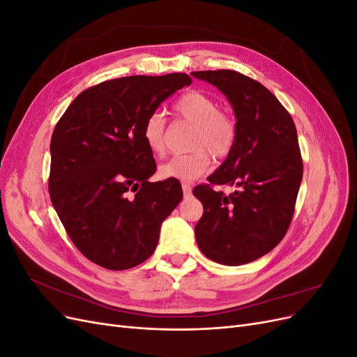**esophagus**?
Returning <instances> with one entry per match:
<instances>
[{
	"label": "esophagus",
	"mask_w": 357,
	"mask_h": 357,
	"mask_svg": "<svg viewBox=\"0 0 357 357\" xmlns=\"http://www.w3.org/2000/svg\"><path fill=\"white\" fill-rule=\"evenodd\" d=\"M181 189H183V193H185V197H190V193H192V188H190V185H186V183H183V185H181Z\"/></svg>",
	"instance_id": "esophagus-1"
}]
</instances>
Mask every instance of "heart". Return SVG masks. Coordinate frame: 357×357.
<instances>
[{
    "label": "heart",
    "mask_w": 357,
    "mask_h": 357,
    "mask_svg": "<svg viewBox=\"0 0 357 357\" xmlns=\"http://www.w3.org/2000/svg\"><path fill=\"white\" fill-rule=\"evenodd\" d=\"M174 112L186 121L195 123L190 138V153L172 156L159 167L162 178L192 181L204 174L210 167V154L215 159L226 158L235 144L236 125L234 119L219 112V104L208 95L198 91H189L180 95L172 105ZM143 137L147 147L160 155L165 150V119L160 113L147 117L143 128Z\"/></svg>",
    "instance_id": "obj_1"
}]
</instances>
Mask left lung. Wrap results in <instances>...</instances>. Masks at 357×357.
I'll list each match as a JSON object with an SVG mask.
<instances>
[{"mask_svg":"<svg viewBox=\"0 0 357 357\" xmlns=\"http://www.w3.org/2000/svg\"><path fill=\"white\" fill-rule=\"evenodd\" d=\"M215 86L236 119L235 144L223 164L193 189L204 207L195 226L199 250L211 261L238 266L269 253L294 218L302 181L296 128L289 112L264 84L232 70L195 71ZM228 184L229 196L213 185Z\"/></svg>","mask_w":357,"mask_h":357,"instance_id":"left-lung-1","label":"left lung"}]
</instances>
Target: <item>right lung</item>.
Instances as JSON below:
<instances>
[{
  "mask_svg": "<svg viewBox=\"0 0 357 357\" xmlns=\"http://www.w3.org/2000/svg\"><path fill=\"white\" fill-rule=\"evenodd\" d=\"M188 74L129 75L83 91L55 126L49 193L80 253L113 271L153 255L160 225L183 198L178 180L149 181L153 152L143 128Z\"/></svg>",
  "mask_w": 357,
  "mask_h": 357,
  "instance_id": "right-lung-1",
  "label": "right lung"
}]
</instances>
